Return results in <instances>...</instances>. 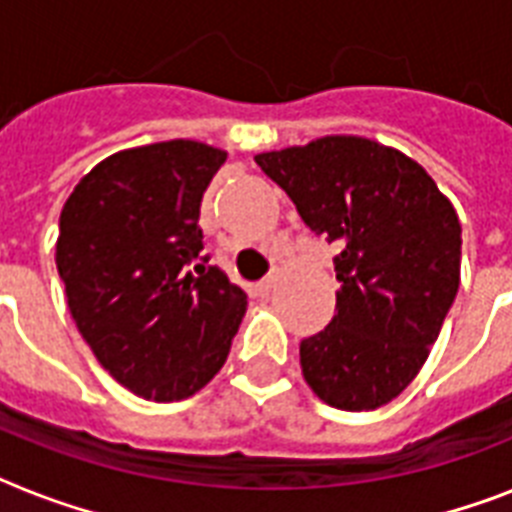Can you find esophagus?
<instances>
[{
	"label": "esophagus",
	"instance_id": "esophagus-1",
	"mask_svg": "<svg viewBox=\"0 0 512 512\" xmlns=\"http://www.w3.org/2000/svg\"><path fill=\"white\" fill-rule=\"evenodd\" d=\"M273 284H276V276H265L263 281H257V284H255V292L260 297H265L273 289Z\"/></svg>",
	"mask_w": 512,
	"mask_h": 512
}]
</instances>
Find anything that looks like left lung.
Instances as JSON below:
<instances>
[{"mask_svg": "<svg viewBox=\"0 0 512 512\" xmlns=\"http://www.w3.org/2000/svg\"><path fill=\"white\" fill-rule=\"evenodd\" d=\"M303 223L340 252L337 313L300 342L305 382L324 404L369 412L417 377L460 289L462 225L433 177L358 135L257 154Z\"/></svg>", "mask_w": 512, "mask_h": 512, "instance_id": "left-lung-1", "label": "left lung"}]
</instances>
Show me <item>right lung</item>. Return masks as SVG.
I'll return each instance as SVG.
<instances>
[{
  "instance_id": "right-lung-1",
  "label": "right lung",
  "mask_w": 512,
  "mask_h": 512,
  "mask_svg": "<svg viewBox=\"0 0 512 512\" xmlns=\"http://www.w3.org/2000/svg\"><path fill=\"white\" fill-rule=\"evenodd\" d=\"M225 151L199 140L95 164L60 212L55 265L100 366L148 401H183L223 369L244 289L201 257L199 209Z\"/></svg>"
}]
</instances>
